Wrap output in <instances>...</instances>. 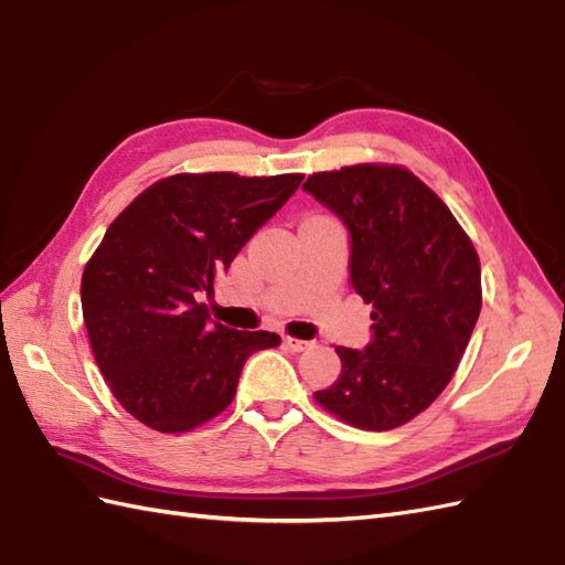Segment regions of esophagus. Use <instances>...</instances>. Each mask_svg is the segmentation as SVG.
<instances>
[{"label":"esophagus","mask_w":565,"mask_h":565,"mask_svg":"<svg viewBox=\"0 0 565 565\" xmlns=\"http://www.w3.org/2000/svg\"><path fill=\"white\" fill-rule=\"evenodd\" d=\"M284 344L291 349V351H296V353H300V351H306V349H310L312 347V342H306V339H296V337H284Z\"/></svg>","instance_id":"1"}]
</instances>
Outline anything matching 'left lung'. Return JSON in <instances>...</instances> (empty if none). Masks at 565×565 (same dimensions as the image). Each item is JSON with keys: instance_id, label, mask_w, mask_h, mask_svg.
<instances>
[{"instance_id": "obj_1", "label": "left lung", "mask_w": 565, "mask_h": 565, "mask_svg": "<svg viewBox=\"0 0 565 565\" xmlns=\"http://www.w3.org/2000/svg\"><path fill=\"white\" fill-rule=\"evenodd\" d=\"M303 190L342 218L351 286L373 306L369 347H337L342 375L315 399L356 428H397L428 409L460 365L481 310L477 250L406 168L349 166L310 175Z\"/></svg>"}]
</instances>
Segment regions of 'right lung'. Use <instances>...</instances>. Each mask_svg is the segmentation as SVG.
<instances>
[{"instance_id":"obj_1","label":"right lung","mask_w":565,"mask_h":565,"mask_svg":"<svg viewBox=\"0 0 565 565\" xmlns=\"http://www.w3.org/2000/svg\"><path fill=\"white\" fill-rule=\"evenodd\" d=\"M303 175L180 173L117 216L82 277L90 349L137 422L182 433L221 414L245 361L281 342L214 322L200 294L288 202Z\"/></svg>"}]
</instances>
